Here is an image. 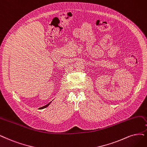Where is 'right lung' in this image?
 <instances>
[{
    "label": "right lung",
    "instance_id": "1",
    "mask_svg": "<svg viewBox=\"0 0 147 147\" xmlns=\"http://www.w3.org/2000/svg\"><path fill=\"white\" fill-rule=\"evenodd\" d=\"M51 102H50V103H49V104H48L47 105H45V106H43V107H40V109H43V108H47L49 105H50V103Z\"/></svg>",
    "mask_w": 147,
    "mask_h": 147
}]
</instances>
